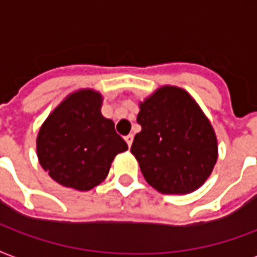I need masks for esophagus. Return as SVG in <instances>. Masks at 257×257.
<instances>
[{
  "mask_svg": "<svg viewBox=\"0 0 257 257\" xmlns=\"http://www.w3.org/2000/svg\"><path fill=\"white\" fill-rule=\"evenodd\" d=\"M125 142H126V144L131 147V146H132V142H134V135H128V136H125Z\"/></svg>",
  "mask_w": 257,
  "mask_h": 257,
  "instance_id": "esophagus-1",
  "label": "esophagus"
}]
</instances>
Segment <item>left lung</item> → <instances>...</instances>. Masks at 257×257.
I'll list each match as a JSON object with an SVG mask.
<instances>
[{"mask_svg": "<svg viewBox=\"0 0 257 257\" xmlns=\"http://www.w3.org/2000/svg\"><path fill=\"white\" fill-rule=\"evenodd\" d=\"M131 153L146 181L161 193L185 195L200 188L218 159L215 132L187 91L165 85L140 102Z\"/></svg>", "mask_w": 257, "mask_h": 257, "instance_id": "8db88e82", "label": "left lung"}]
</instances>
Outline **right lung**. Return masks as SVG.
Wrapping results in <instances>:
<instances>
[{"instance_id": "obj_1", "label": "right lung", "mask_w": 257, "mask_h": 257, "mask_svg": "<svg viewBox=\"0 0 257 257\" xmlns=\"http://www.w3.org/2000/svg\"><path fill=\"white\" fill-rule=\"evenodd\" d=\"M102 100L98 91H76L39 129V163L64 187L90 191L107 177L114 157L128 150L113 121L100 113Z\"/></svg>"}]
</instances>
